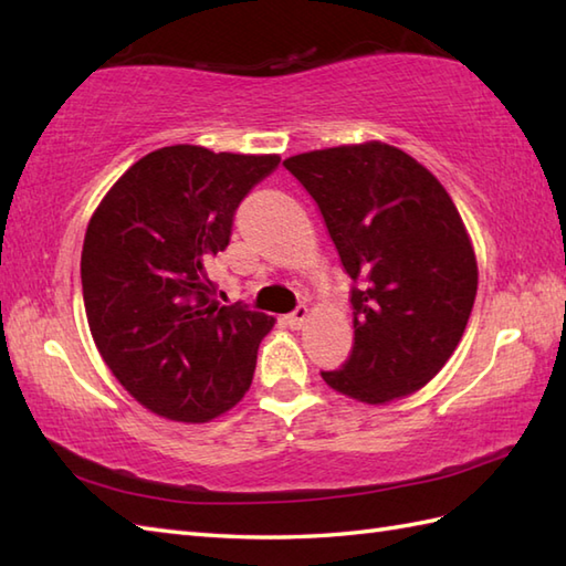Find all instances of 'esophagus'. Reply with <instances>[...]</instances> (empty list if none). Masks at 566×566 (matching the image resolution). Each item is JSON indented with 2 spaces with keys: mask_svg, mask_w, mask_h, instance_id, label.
I'll return each mask as SVG.
<instances>
[{
  "mask_svg": "<svg viewBox=\"0 0 566 566\" xmlns=\"http://www.w3.org/2000/svg\"><path fill=\"white\" fill-rule=\"evenodd\" d=\"M308 318V308L306 306H296L290 316H286V323H290L292 328H302Z\"/></svg>",
  "mask_w": 566,
  "mask_h": 566,
  "instance_id": "34e87169",
  "label": "esophagus"
}]
</instances>
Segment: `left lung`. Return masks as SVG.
Instances as JSON below:
<instances>
[{
	"label": "left lung",
	"mask_w": 566,
	"mask_h": 566,
	"mask_svg": "<svg viewBox=\"0 0 566 566\" xmlns=\"http://www.w3.org/2000/svg\"><path fill=\"white\" fill-rule=\"evenodd\" d=\"M284 167L318 203L353 280V353L323 381L371 406L423 389L460 345L479 282L450 195L379 140L302 153Z\"/></svg>",
	"instance_id": "obj_1"
}]
</instances>
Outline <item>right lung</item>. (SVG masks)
<instances>
[{"label":"right lung","instance_id":"right-lung-1","mask_svg":"<svg viewBox=\"0 0 566 566\" xmlns=\"http://www.w3.org/2000/svg\"><path fill=\"white\" fill-rule=\"evenodd\" d=\"M276 165L280 155L167 146L130 165L92 213L80 262L90 331L148 411L207 423L250 389L274 318L216 302L207 262Z\"/></svg>","mask_w":566,"mask_h":566}]
</instances>
